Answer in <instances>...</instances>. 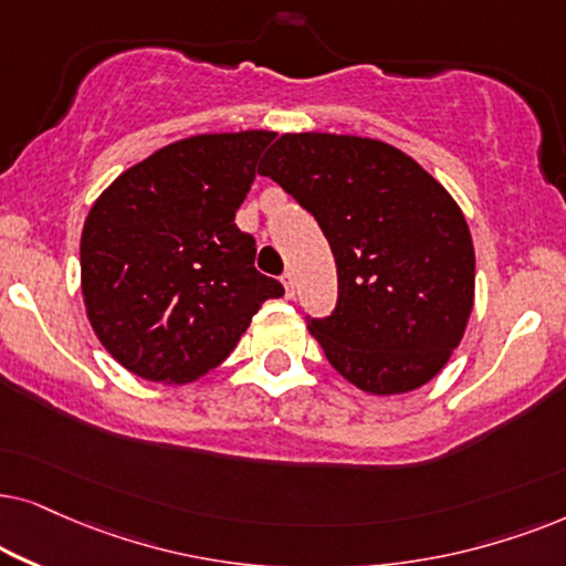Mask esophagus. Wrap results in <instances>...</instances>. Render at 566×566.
Instances as JSON below:
<instances>
[{
	"mask_svg": "<svg viewBox=\"0 0 566 566\" xmlns=\"http://www.w3.org/2000/svg\"><path fill=\"white\" fill-rule=\"evenodd\" d=\"M282 284H284V295L290 300L295 297V274H292V271H287V274L282 276Z\"/></svg>",
	"mask_w": 566,
	"mask_h": 566,
	"instance_id": "esophagus-1",
	"label": "esophagus"
}]
</instances>
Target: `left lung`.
<instances>
[{
	"mask_svg": "<svg viewBox=\"0 0 566 566\" xmlns=\"http://www.w3.org/2000/svg\"><path fill=\"white\" fill-rule=\"evenodd\" d=\"M318 220L338 300L307 321L331 367L373 396L417 390L448 365L473 311L476 255L455 199L380 139L282 134L261 165Z\"/></svg>",
	"mask_w": 566,
	"mask_h": 566,
	"instance_id": "8db88e82",
	"label": "left lung"
}]
</instances>
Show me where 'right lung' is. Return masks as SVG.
I'll list each match as a JSON object with an SVG mask.
<instances>
[{
  "mask_svg": "<svg viewBox=\"0 0 566 566\" xmlns=\"http://www.w3.org/2000/svg\"><path fill=\"white\" fill-rule=\"evenodd\" d=\"M274 132L196 134L124 170L90 209L82 297L95 336L126 370L191 382L230 357L276 279L255 271L235 212Z\"/></svg>",
  "mask_w": 566,
  "mask_h": 566,
  "instance_id": "obj_1",
  "label": "right lung"
}]
</instances>
